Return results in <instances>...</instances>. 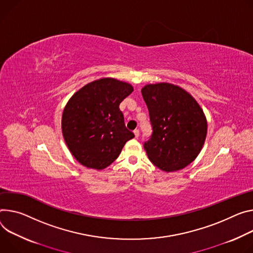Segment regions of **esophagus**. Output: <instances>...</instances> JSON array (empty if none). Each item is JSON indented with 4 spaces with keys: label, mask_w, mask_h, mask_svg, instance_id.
I'll use <instances>...</instances> for the list:
<instances>
[{
    "label": "esophagus",
    "mask_w": 253,
    "mask_h": 253,
    "mask_svg": "<svg viewBox=\"0 0 253 253\" xmlns=\"http://www.w3.org/2000/svg\"><path fill=\"white\" fill-rule=\"evenodd\" d=\"M133 133H134V135H135V137H136V138H138V137H139V134H140V132H139V130H134L133 131Z\"/></svg>",
    "instance_id": "esophagus-1"
}]
</instances>
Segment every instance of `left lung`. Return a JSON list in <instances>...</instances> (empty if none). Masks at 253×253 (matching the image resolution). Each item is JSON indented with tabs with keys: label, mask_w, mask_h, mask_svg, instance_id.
I'll use <instances>...</instances> for the list:
<instances>
[{
	"label": "left lung",
	"mask_w": 253,
	"mask_h": 253,
	"mask_svg": "<svg viewBox=\"0 0 253 253\" xmlns=\"http://www.w3.org/2000/svg\"><path fill=\"white\" fill-rule=\"evenodd\" d=\"M142 97L152 128L144 149L150 162L164 171L179 170L200 153L207 135V120L197 101L171 84H147Z\"/></svg>",
	"instance_id": "left-lung-1"
}]
</instances>
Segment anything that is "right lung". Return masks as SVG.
Listing matches in <instances>:
<instances>
[{"instance_id": "right-lung-1", "label": "right lung", "mask_w": 253, "mask_h": 253, "mask_svg": "<svg viewBox=\"0 0 253 253\" xmlns=\"http://www.w3.org/2000/svg\"><path fill=\"white\" fill-rule=\"evenodd\" d=\"M132 91L131 84L106 78L85 84L68 101L62 113V134L80 164L103 169L133 138L119 109Z\"/></svg>"}]
</instances>
